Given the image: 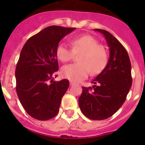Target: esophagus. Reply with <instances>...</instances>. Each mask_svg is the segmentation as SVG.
<instances>
[{
	"label": "esophagus",
	"instance_id": "esophagus-1",
	"mask_svg": "<svg viewBox=\"0 0 145 145\" xmlns=\"http://www.w3.org/2000/svg\"><path fill=\"white\" fill-rule=\"evenodd\" d=\"M74 83H73L72 81H70V86H74Z\"/></svg>",
	"mask_w": 145,
	"mask_h": 145
}]
</instances>
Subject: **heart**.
Wrapping results in <instances>:
<instances>
[{
  "label": "heart",
  "instance_id": "obj_1",
  "mask_svg": "<svg viewBox=\"0 0 145 145\" xmlns=\"http://www.w3.org/2000/svg\"><path fill=\"white\" fill-rule=\"evenodd\" d=\"M72 49L67 44L60 43L56 47V56L61 61H71L74 53H80V62L70 64L61 68L62 77L73 82H79L86 79L91 73L99 74L108 63V53L105 46L99 44L94 37L83 35L71 40Z\"/></svg>",
  "mask_w": 145,
  "mask_h": 145
}]
</instances>
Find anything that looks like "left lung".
I'll return each mask as SVG.
<instances>
[{
  "label": "left lung",
  "mask_w": 145,
  "mask_h": 145,
  "mask_svg": "<svg viewBox=\"0 0 145 145\" xmlns=\"http://www.w3.org/2000/svg\"><path fill=\"white\" fill-rule=\"evenodd\" d=\"M95 31L105 37L110 57L105 69L92 82L93 87H83L79 106L86 117L101 120L111 117L123 105L133 79L130 59L121 43L107 31Z\"/></svg>",
  "instance_id": "obj_1"
}]
</instances>
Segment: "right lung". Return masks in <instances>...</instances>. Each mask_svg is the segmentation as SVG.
I'll return each instance as SVG.
<instances>
[{
    "label": "right lung",
    "instance_id": "right-lung-1",
    "mask_svg": "<svg viewBox=\"0 0 145 145\" xmlns=\"http://www.w3.org/2000/svg\"><path fill=\"white\" fill-rule=\"evenodd\" d=\"M76 28L52 25L26 41L16 68V93L25 111L35 119L48 120L56 116L68 80L54 81L59 70L56 47Z\"/></svg>",
    "mask_w": 145,
    "mask_h": 145
}]
</instances>
